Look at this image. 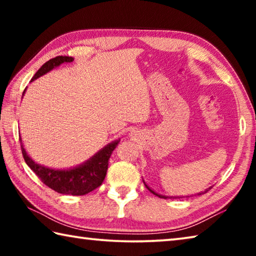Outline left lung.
I'll list each match as a JSON object with an SVG mask.
<instances>
[{
  "instance_id": "obj_1",
  "label": "left lung",
  "mask_w": 256,
  "mask_h": 256,
  "mask_svg": "<svg viewBox=\"0 0 256 256\" xmlns=\"http://www.w3.org/2000/svg\"><path fill=\"white\" fill-rule=\"evenodd\" d=\"M144 185L146 186V188H148V190H150V192H151V193H154V196H159V198H167V196H160V194H158V193H156V192H154V190H151V188H149V186H148V185H146V183H144ZM210 188H208L206 190H204V192H201V193H198V196H201V194H204V193H206V192H208V190H209ZM183 198H184V196H183Z\"/></svg>"
}]
</instances>
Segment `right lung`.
Wrapping results in <instances>:
<instances>
[{"instance_id": "1", "label": "right lung", "mask_w": 256, "mask_h": 256, "mask_svg": "<svg viewBox=\"0 0 256 256\" xmlns=\"http://www.w3.org/2000/svg\"><path fill=\"white\" fill-rule=\"evenodd\" d=\"M72 60L73 58H70V56H56V58L47 60L32 76V81L44 76L45 73L53 70L54 68H58L62 63H71ZM118 142L120 140H116L107 144L105 148L99 150L96 154L80 166L70 168V170H53V168L42 166V164L34 162L26 152L22 140L20 138L21 151H22L24 162L32 168V170L34 172V174L40 177L42 183L48 186L50 188L54 190L55 192L70 194V196H84L102 184L108 170V160H110L112 151L118 146Z\"/></svg>"}]
</instances>
